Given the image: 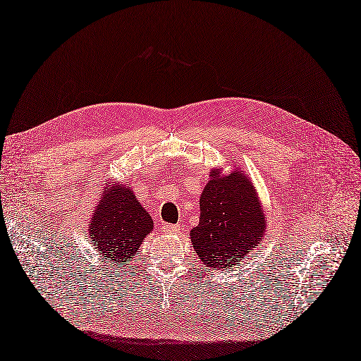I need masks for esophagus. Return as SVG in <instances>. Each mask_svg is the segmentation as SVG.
<instances>
[{"label":"esophagus","mask_w":361,"mask_h":361,"mask_svg":"<svg viewBox=\"0 0 361 361\" xmlns=\"http://www.w3.org/2000/svg\"><path fill=\"white\" fill-rule=\"evenodd\" d=\"M164 232L168 233H178L180 232V226L178 224H169V226H164Z\"/></svg>","instance_id":"esophagus-1"}]
</instances>
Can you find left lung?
I'll list each match as a JSON object with an SVG mask.
<instances>
[{"label":"left lung","mask_w":361,"mask_h":361,"mask_svg":"<svg viewBox=\"0 0 361 361\" xmlns=\"http://www.w3.org/2000/svg\"><path fill=\"white\" fill-rule=\"evenodd\" d=\"M200 224L190 230L198 259L226 269L264 241L265 214L250 178L235 169H212L200 197Z\"/></svg>","instance_id":"left-lung-1"}]
</instances>
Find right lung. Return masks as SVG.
<instances>
[{"mask_svg": "<svg viewBox=\"0 0 361 361\" xmlns=\"http://www.w3.org/2000/svg\"><path fill=\"white\" fill-rule=\"evenodd\" d=\"M90 239L99 253L123 265L135 256L154 223L126 184H108L90 221Z\"/></svg>", "mask_w": 361, "mask_h": 361, "instance_id": "1", "label": "right lung"}]
</instances>
